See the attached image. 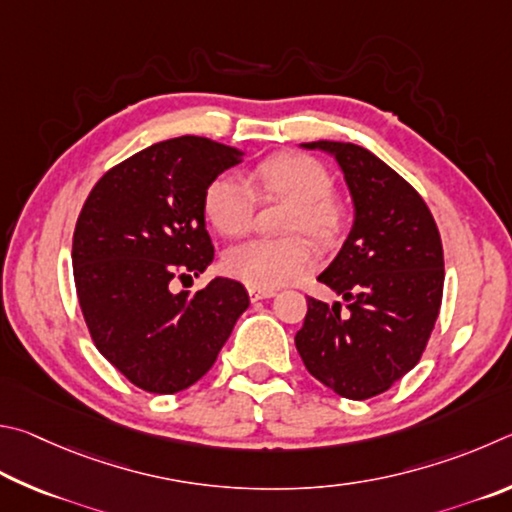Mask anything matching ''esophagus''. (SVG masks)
Segmentation results:
<instances>
[{"label": "esophagus", "instance_id": "obj_1", "mask_svg": "<svg viewBox=\"0 0 512 512\" xmlns=\"http://www.w3.org/2000/svg\"><path fill=\"white\" fill-rule=\"evenodd\" d=\"M251 301H263L274 297V290H263V288H247Z\"/></svg>", "mask_w": 512, "mask_h": 512}]
</instances>
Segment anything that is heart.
I'll return each mask as SVG.
<instances>
[{
	"mask_svg": "<svg viewBox=\"0 0 512 512\" xmlns=\"http://www.w3.org/2000/svg\"><path fill=\"white\" fill-rule=\"evenodd\" d=\"M333 177L324 164L299 152H281L267 157L249 173L247 184L233 175H220L206 186L204 213L222 236L240 238L254 224L256 195L263 200L292 202L290 233H306L319 247H333L344 236L346 206L330 193ZM317 265V256L306 240L294 236L283 240H249L224 256L229 276L249 288L272 290L299 279Z\"/></svg>",
	"mask_w": 512,
	"mask_h": 512,
	"instance_id": "b5f03b06",
	"label": "heart"
}]
</instances>
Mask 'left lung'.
Here are the masks:
<instances>
[{
	"label": "left lung",
	"instance_id": "left-lung-1",
	"mask_svg": "<svg viewBox=\"0 0 512 512\" xmlns=\"http://www.w3.org/2000/svg\"><path fill=\"white\" fill-rule=\"evenodd\" d=\"M333 155L351 193L348 238L317 281L346 301L308 299L294 337L310 375L348 400L387 391L423 355L443 299V245L423 197L371 150L301 143Z\"/></svg>",
	"mask_w": 512,
	"mask_h": 512
}]
</instances>
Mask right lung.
Returning <instances> with one entry per match:
<instances>
[{
  "label": "right lung",
  "instance_id": "obj_1",
  "mask_svg": "<svg viewBox=\"0 0 512 512\" xmlns=\"http://www.w3.org/2000/svg\"><path fill=\"white\" fill-rule=\"evenodd\" d=\"M245 152L204 137L159 141L98 179L74 231V281L101 355L134 387L177 393L218 360L249 308L238 281L173 292L213 261L204 191Z\"/></svg>",
  "mask_w": 512,
  "mask_h": 512
}]
</instances>
